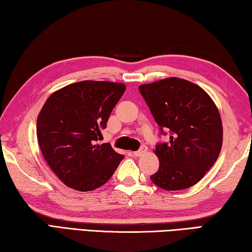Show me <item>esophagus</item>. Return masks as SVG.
<instances>
[{
	"mask_svg": "<svg viewBox=\"0 0 252 252\" xmlns=\"http://www.w3.org/2000/svg\"><path fill=\"white\" fill-rule=\"evenodd\" d=\"M146 152H147V148L146 147H142L139 151L133 152V156H135V158H139V156H142V155L145 154Z\"/></svg>",
	"mask_w": 252,
	"mask_h": 252,
	"instance_id": "esophagus-1",
	"label": "esophagus"
}]
</instances>
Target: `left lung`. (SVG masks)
<instances>
[{
  "mask_svg": "<svg viewBox=\"0 0 252 252\" xmlns=\"http://www.w3.org/2000/svg\"><path fill=\"white\" fill-rule=\"evenodd\" d=\"M160 130L170 142L158 144V171L153 183L167 191L191 188L216 163L223 141L222 121L212 98L193 82L177 77L138 87Z\"/></svg>",
  "mask_w": 252,
  "mask_h": 252,
  "instance_id": "1",
  "label": "left lung"
}]
</instances>
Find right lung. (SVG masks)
<instances>
[{
  "mask_svg": "<svg viewBox=\"0 0 252 252\" xmlns=\"http://www.w3.org/2000/svg\"><path fill=\"white\" fill-rule=\"evenodd\" d=\"M125 89L121 82L84 80L45 100L36 119V137L44 159L68 188L93 191L116 171L124 156L98 141Z\"/></svg>",
  "mask_w": 252,
  "mask_h": 252,
  "instance_id": "right-lung-1",
  "label": "right lung"
}]
</instances>
